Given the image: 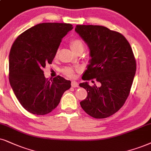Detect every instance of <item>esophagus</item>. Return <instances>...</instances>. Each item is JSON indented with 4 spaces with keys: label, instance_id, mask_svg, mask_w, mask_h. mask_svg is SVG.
Masks as SVG:
<instances>
[{
    "label": "esophagus",
    "instance_id": "1",
    "mask_svg": "<svg viewBox=\"0 0 151 151\" xmlns=\"http://www.w3.org/2000/svg\"><path fill=\"white\" fill-rule=\"evenodd\" d=\"M71 85H72V87H73V88H77V87L79 86V84H78L77 82H76V81H72Z\"/></svg>",
    "mask_w": 151,
    "mask_h": 151
}]
</instances>
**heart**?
Listing matches in <instances>:
<instances>
[{
    "label": "heart",
    "instance_id": "heart-1",
    "mask_svg": "<svg viewBox=\"0 0 151 151\" xmlns=\"http://www.w3.org/2000/svg\"><path fill=\"white\" fill-rule=\"evenodd\" d=\"M70 47H71L72 49L75 53L80 51H83V49H84V45H83V42L79 39H74L71 40V42H70ZM58 51H57L56 54H58ZM63 72L69 77H74V70L71 68H64L63 70Z\"/></svg>",
    "mask_w": 151,
    "mask_h": 151
}]
</instances>
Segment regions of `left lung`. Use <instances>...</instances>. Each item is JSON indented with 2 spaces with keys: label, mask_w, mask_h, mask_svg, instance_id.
<instances>
[{
  "label": "left lung",
  "mask_w": 151,
  "mask_h": 151,
  "mask_svg": "<svg viewBox=\"0 0 151 151\" xmlns=\"http://www.w3.org/2000/svg\"><path fill=\"white\" fill-rule=\"evenodd\" d=\"M75 31L88 45L91 58L82 79L100 83H80L88 93L80 104L93 118H107L123 106L129 94L136 72L132 49L122 34L104 26L77 25Z\"/></svg>",
  "instance_id": "obj_1"
}]
</instances>
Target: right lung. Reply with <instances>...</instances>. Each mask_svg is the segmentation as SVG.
I'll return each mask as SVG.
<instances>
[{
	"mask_svg": "<svg viewBox=\"0 0 151 151\" xmlns=\"http://www.w3.org/2000/svg\"><path fill=\"white\" fill-rule=\"evenodd\" d=\"M73 26L64 23H42L15 40L9 56V79L17 100L36 115L50 113L60 102L71 81L58 76L47 79L43 68L51 64L62 39Z\"/></svg>",
	"mask_w": 151,
	"mask_h": 151,
	"instance_id": "add662e5",
	"label": "right lung"
}]
</instances>
